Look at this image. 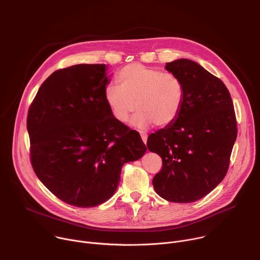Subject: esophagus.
Listing matches in <instances>:
<instances>
[{"label":"esophagus","instance_id":"34e87169","mask_svg":"<svg viewBox=\"0 0 260 260\" xmlns=\"http://www.w3.org/2000/svg\"><path fill=\"white\" fill-rule=\"evenodd\" d=\"M140 135H141V138H142V141L144 142V144L146 145V143H147V134L146 133H143V132H141L140 133Z\"/></svg>","mask_w":260,"mask_h":260}]
</instances>
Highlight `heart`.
Wrapping results in <instances>:
<instances>
[{
	"instance_id": "heart-1",
	"label": "heart",
	"mask_w": 260,
	"mask_h": 260,
	"mask_svg": "<svg viewBox=\"0 0 260 260\" xmlns=\"http://www.w3.org/2000/svg\"><path fill=\"white\" fill-rule=\"evenodd\" d=\"M117 79L120 86L108 84L104 98L118 122H126L136 108L138 111L132 119L136 127L152 123L164 127L178 118L184 101V87L175 74L129 63L118 72Z\"/></svg>"
}]
</instances>
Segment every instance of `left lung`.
I'll list each match as a JSON object with an SVG mask.
<instances>
[{
    "label": "left lung",
    "instance_id": "obj_1",
    "mask_svg": "<svg viewBox=\"0 0 260 260\" xmlns=\"http://www.w3.org/2000/svg\"><path fill=\"white\" fill-rule=\"evenodd\" d=\"M166 70L182 81L184 101L178 118L148 137V149L162 159L152 183L169 202L193 203L226 175L238 135L234 104L224 83L198 62L180 58Z\"/></svg>",
    "mask_w": 260,
    "mask_h": 260
}]
</instances>
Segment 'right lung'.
Returning <instances> with one entry per match:
<instances>
[{
    "label": "right lung",
    "instance_id": "1",
    "mask_svg": "<svg viewBox=\"0 0 260 260\" xmlns=\"http://www.w3.org/2000/svg\"><path fill=\"white\" fill-rule=\"evenodd\" d=\"M107 71L104 63L57 70L28 109L32 169L55 197L75 207L108 201L122 166L147 150L139 133L111 114L104 98Z\"/></svg>",
    "mask_w": 260,
    "mask_h": 260
}]
</instances>
